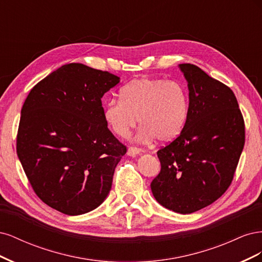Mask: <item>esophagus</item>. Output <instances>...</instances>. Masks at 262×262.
Here are the masks:
<instances>
[{"mask_svg":"<svg viewBox=\"0 0 262 262\" xmlns=\"http://www.w3.org/2000/svg\"><path fill=\"white\" fill-rule=\"evenodd\" d=\"M141 152H142V149H141V148H138V147H133V146H131V147H129V148H128V150H126V154H128L129 156L136 157V156H138V155H139Z\"/></svg>","mask_w":262,"mask_h":262,"instance_id":"1","label":"esophagus"}]
</instances>
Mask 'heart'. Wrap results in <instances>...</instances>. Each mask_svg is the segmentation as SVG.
Returning a JSON list of instances; mask_svg holds the SVG:
<instances>
[{
  "label": "heart",
  "instance_id": "heart-1",
  "mask_svg": "<svg viewBox=\"0 0 262 262\" xmlns=\"http://www.w3.org/2000/svg\"><path fill=\"white\" fill-rule=\"evenodd\" d=\"M120 99L109 100L104 119L117 137L125 138L139 123L137 139L143 143L157 139L166 143L184 130L189 116V96L180 83L142 77L121 90Z\"/></svg>",
  "mask_w": 262,
  "mask_h": 262
}]
</instances>
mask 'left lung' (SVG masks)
Listing matches in <instances>:
<instances>
[{
    "label": "left lung",
    "mask_w": 262,
    "mask_h": 262,
    "mask_svg": "<svg viewBox=\"0 0 262 262\" xmlns=\"http://www.w3.org/2000/svg\"><path fill=\"white\" fill-rule=\"evenodd\" d=\"M188 83L184 130L157 156L161 172L150 182L156 201L180 214L199 211L231 185L245 144V124L233 91L196 66H178Z\"/></svg>",
    "instance_id": "left-lung-1"
}]
</instances>
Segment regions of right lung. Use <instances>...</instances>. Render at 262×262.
Segmentation results:
<instances>
[{"label":"right lung","mask_w":262,"mask_h":262,"mask_svg":"<svg viewBox=\"0 0 262 262\" xmlns=\"http://www.w3.org/2000/svg\"><path fill=\"white\" fill-rule=\"evenodd\" d=\"M120 77L70 63L30 91L21 108L17 155L36 194L81 215L98 208L126 148L110 132L101 97Z\"/></svg>","instance_id":"1"}]
</instances>
